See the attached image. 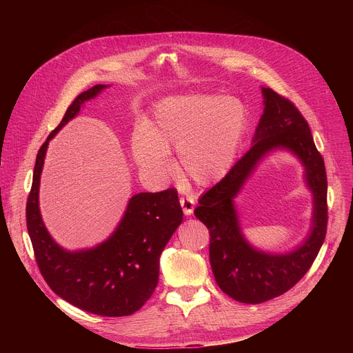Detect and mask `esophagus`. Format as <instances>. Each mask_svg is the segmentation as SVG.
I'll return each instance as SVG.
<instances>
[{"label": "esophagus", "instance_id": "esophagus-1", "mask_svg": "<svg viewBox=\"0 0 353 353\" xmlns=\"http://www.w3.org/2000/svg\"><path fill=\"white\" fill-rule=\"evenodd\" d=\"M180 205L183 208L184 215H191L195 208V201L191 196H181L180 198Z\"/></svg>", "mask_w": 353, "mask_h": 353}]
</instances>
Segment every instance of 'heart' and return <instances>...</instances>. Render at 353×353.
Wrapping results in <instances>:
<instances>
[{
  "mask_svg": "<svg viewBox=\"0 0 353 353\" xmlns=\"http://www.w3.org/2000/svg\"><path fill=\"white\" fill-rule=\"evenodd\" d=\"M240 100L225 94L191 93L168 97L155 119L131 139L141 173L158 181L173 173L170 150H177L183 173L199 185L223 179L232 169L245 130Z\"/></svg>",
  "mask_w": 353,
  "mask_h": 353,
  "instance_id": "1",
  "label": "heart"
}]
</instances>
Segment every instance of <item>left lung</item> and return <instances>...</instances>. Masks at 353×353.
Returning <instances> with one entry per match:
<instances>
[{
  "mask_svg": "<svg viewBox=\"0 0 353 353\" xmlns=\"http://www.w3.org/2000/svg\"><path fill=\"white\" fill-rule=\"evenodd\" d=\"M264 113L253 146L212 188L201 195L194 215L211 236L210 261L218 286L240 303L257 305L283 294L310 270L327 233V174L310 127L289 99L261 88ZM275 148H288L305 166L314 194V218L308 239L293 252L271 255L251 246L241 233L234 198L258 162Z\"/></svg>",
  "mask_w": 353,
  "mask_h": 353,
  "instance_id": "8db88e82",
  "label": "left lung"
}]
</instances>
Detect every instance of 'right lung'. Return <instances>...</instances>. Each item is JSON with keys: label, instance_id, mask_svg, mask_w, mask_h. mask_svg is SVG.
Wrapping results in <instances>:
<instances>
[{"label": "right lung", "instance_id": "obj_1", "mask_svg": "<svg viewBox=\"0 0 353 353\" xmlns=\"http://www.w3.org/2000/svg\"><path fill=\"white\" fill-rule=\"evenodd\" d=\"M106 88L94 85L78 94L39 149L26 204V226L37 267L56 294L88 313L123 317L139 310L158 285L161 254L183 221L177 191L168 188L132 195L112 236L79 251L64 250L53 240L39 208L40 176L50 139L79 113L85 102Z\"/></svg>", "mask_w": 353, "mask_h": 353}]
</instances>
